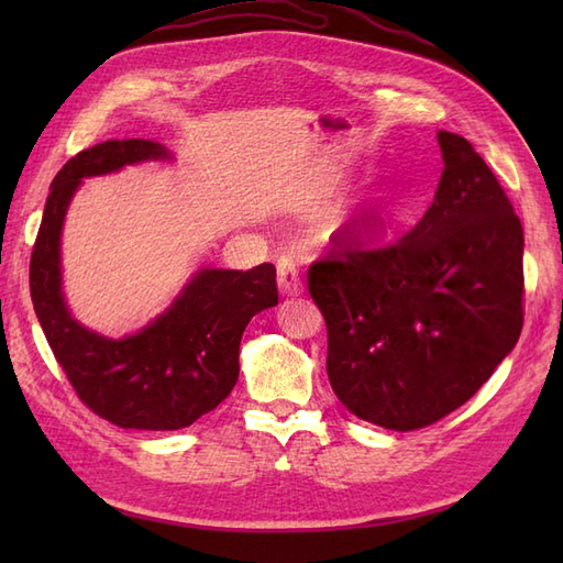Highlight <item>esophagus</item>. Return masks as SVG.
<instances>
[{"instance_id": "esophagus-1", "label": "esophagus", "mask_w": 563, "mask_h": 563, "mask_svg": "<svg viewBox=\"0 0 563 563\" xmlns=\"http://www.w3.org/2000/svg\"><path fill=\"white\" fill-rule=\"evenodd\" d=\"M277 282H279L282 291L288 296L302 294L300 269H298L296 258H291V255H282V258L277 261Z\"/></svg>"}]
</instances>
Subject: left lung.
<instances>
[{
	"mask_svg": "<svg viewBox=\"0 0 563 563\" xmlns=\"http://www.w3.org/2000/svg\"><path fill=\"white\" fill-rule=\"evenodd\" d=\"M437 139L444 172L420 223L395 242L352 223L308 269L335 397L397 432L463 406L523 327L521 220L467 139Z\"/></svg>",
	"mask_w": 563,
	"mask_h": 563,
	"instance_id": "1",
	"label": "left lung"
}]
</instances>
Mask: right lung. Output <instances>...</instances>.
<instances>
[{"label":"right lung","mask_w":563,"mask_h":563,"mask_svg":"<svg viewBox=\"0 0 563 563\" xmlns=\"http://www.w3.org/2000/svg\"><path fill=\"white\" fill-rule=\"evenodd\" d=\"M143 139L81 150L51 183L30 258V296L56 362L91 411L126 430H183L228 399L253 314L277 305V269H201L172 308L141 333L112 340L77 323L60 294V230L81 178L166 159Z\"/></svg>","instance_id":"right-lung-1"}]
</instances>
